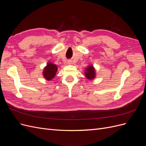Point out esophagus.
Wrapping results in <instances>:
<instances>
[{"label":"esophagus","instance_id":"1","mask_svg":"<svg viewBox=\"0 0 146 146\" xmlns=\"http://www.w3.org/2000/svg\"><path fill=\"white\" fill-rule=\"evenodd\" d=\"M71 63H72V61H70V60H69V61H68V64H71Z\"/></svg>","mask_w":146,"mask_h":146}]
</instances>
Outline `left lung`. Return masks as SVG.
<instances>
[{
  "instance_id": "obj_1",
  "label": "left lung",
  "mask_w": 146,
  "mask_h": 146,
  "mask_svg": "<svg viewBox=\"0 0 146 146\" xmlns=\"http://www.w3.org/2000/svg\"><path fill=\"white\" fill-rule=\"evenodd\" d=\"M95 70L92 66H90L86 69L85 72V76L88 79H92L95 77Z\"/></svg>"
}]
</instances>
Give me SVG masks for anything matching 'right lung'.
Segmentation results:
<instances>
[{"label": "right lung", "instance_id": "right-lung-1", "mask_svg": "<svg viewBox=\"0 0 146 146\" xmlns=\"http://www.w3.org/2000/svg\"><path fill=\"white\" fill-rule=\"evenodd\" d=\"M57 71V66L52 64V63H48L47 66L44 69L43 76L47 80H50L55 76V74Z\"/></svg>", "mask_w": 146, "mask_h": 146}]
</instances>
